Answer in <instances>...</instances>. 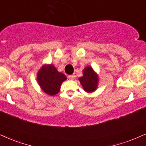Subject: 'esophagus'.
Here are the masks:
<instances>
[{"mask_svg": "<svg viewBox=\"0 0 146 146\" xmlns=\"http://www.w3.org/2000/svg\"><path fill=\"white\" fill-rule=\"evenodd\" d=\"M68 78H69V79H71V80H73V79H74L75 78V75H68Z\"/></svg>", "mask_w": 146, "mask_h": 146, "instance_id": "esophagus-1", "label": "esophagus"}]
</instances>
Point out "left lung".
Returning a JSON list of instances; mask_svg holds the SVG:
<instances>
[{
    "label": "left lung",
    "instance_id": "1",
    "mask_svg": "<svg viewBox=\"0 0 146 146\" xmlns=\"http://www.w3.org/2000/svg\"><path fill=\"white\" fill-rule=\"evenodd\" d=\"M83 76L79 80L84 90L87 92H94L97 89L98 77L91 67H86L83 71Z\"/></svg>",
    "mask_w": 146,
    "mask_h": 146
}]
</instances>
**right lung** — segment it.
Listing matches in <instances>:
<instances>
[{
    "label": "right lung",
    "mask_w": 146,
    "mask_h": 146,
    "mask_svg": "<svg viewBox=\"0 0 146 146\" xmlns=\"http://www.w3.org/2000/svg\"><path fill=\"white\" fill-rule=\"evenodd\" d=\"M67 79L63 73L57 71L52 64H45L38 72L37 80L42 90L50 96L58 93L60 85Z\"/></svg>",
    "instance_id": "right-lung-1"
}]
</instances>
